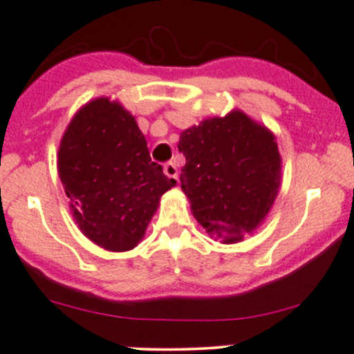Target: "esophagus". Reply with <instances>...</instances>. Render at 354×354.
Segmentation results:
<instances>
[{
    "label": "esophagus",
    "mask_w": 354,
    "mask_h": 354,
    "mask_svg": "<svg viewBox=\"0 0 354 354\" xmlns=\"http://www.w3.org/2000/svg\"><path fill=\"white\" fill-rule=\"evenodd\" d=\"M163 172H165V176L169 178H176V180L178 178L176 163H172V162L165 163V165H163Z\"/></svg>",
    "instance_id": "34e87169"
}]
</instances>
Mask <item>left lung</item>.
Returning <instances> with one entry per match:
<instances>
[{"instance_id": "obj_1", "label": "left lung", "mask_w": 354, "mask_h": 354, "mask_svg": "<svg viewBox=\"0 0 354 354\" xmlns=\"http://www.w3.org/2000/svg\"><path fill=\"white\" fill-rule=\"evenodd\" d=\"M180 187L194 218L224 243L241 241L273 206L282 158L273 133L245 113L209 118L180 133Z\"/></svg>"}]
</instances>
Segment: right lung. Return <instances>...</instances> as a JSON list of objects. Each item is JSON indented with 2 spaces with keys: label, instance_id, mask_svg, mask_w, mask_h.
Listing matches in <instances>:
<instances>
[{
  "label": "right lung",
  "instance_id": "add662e5",
  "mask_svg": "<svg viewBox=\"0 0 354 354\" xmlns=\"http://www.w3.org/2000/svg\"><path fill=\"white\" fill-rule=\"evenodd\" d=\"M59 177L79 230L109 252L142 241L162 194L177 184L151 162L147 140L120 102H87L59 147Z\"/></svg>",
  "mask_w": 354,
  "mask_h": 354
}]
</instances>
